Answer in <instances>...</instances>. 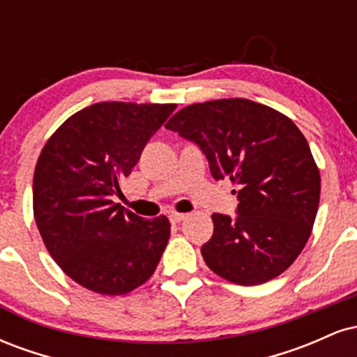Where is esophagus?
I'll use <instances>...</instances> for the list:
<instances>
[{
    "mask_svg": "<svg viewBox=\"0 0 357 357\" xmlns=\"http://www.w3.org/2000/svg\"><path fill=\"white\" fill-rule=\"evenodd\" d=\"M169 218L173 223H181V221L186 218V215H184V213H171Z\"/></svg>",
    "mask_w": 357,
    "mask_h": 357,
    "instance_id": "34e87169",
    "label": "esophagus"
}]
</instances>
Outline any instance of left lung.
Returning a JSON list of instances; mask_svg holds the SVG:
<instances>
[{"mask_svg": "<svg viewBox=\"0 0 357 357\" xmlns=\"http://www.w3.org/2000/svg\"><path fill=\"white\" fill-rule=\"evenodd\" d=\"M166 129L199 146L213 178L238 184L236 216L213 213L202 255L216 275L258 285L304 250L321 198V174L304 134L278 110L248 99L188 105ZM236 192V191H235Z\"/></svg>", "mask_w": 357, "mask_h": 357, "instance_id": "1", "label": "left lung"}]
</instances>
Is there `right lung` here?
I'll return each mask as SVG.
<instances>
[{
  "mask_svg": "<svg viewBox=\"0 0 357 357\" xmlns=\"http://www.w3.org/2000/svg\"><path fill=\"white\" fill-rule=\"evenodd\" d=\"M174 109L99 102L68 117L40 153L33 176L36 227L59 267L92 292H132L161 260L169 220H144L112 199Z\"/></svg>",
  "mask_w": 357,
  "mask_h": 357,
  "instance_id": "add662e5",
  "label": "right lung"
}]
</instances>
